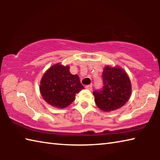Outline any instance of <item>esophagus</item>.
<instances>
[{
    "label": "esophagus",
    "mask_w": 160,
    "mask_h": 160,
    "mask_svg": "<svg viewBox=\"0 0 160 160\" xmlns=\"http://www.w3.org/2000/svg\"><path fill=\"white\" fill-rule=\"evenodd\" d=\"M85 88L88 89V90H92V86L91 85H86L85 86Z\"/></svg>",
    "instance_id": "34e87169"
}]
</instances>
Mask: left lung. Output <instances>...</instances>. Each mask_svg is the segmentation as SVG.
I'll return each instance as SVG.
<instances>
[{
  "instance_id": "8db88e82",
  "label": "left lung",
  "mask_w": 160,
  "mask_h": 160,
  "mask_svg": "<svg viewBox=\"0 0 160 160\" xmlns=\"http://www.w3.org/2000/svg\"><path fill=\"white\" fill-rule=\"evenodd\" d=\"M101 90L93 92L94 101L100 109L112 112L122 107L131 95V84L128 75L120 67H104Z\"/></svg>"
}]
</instances>
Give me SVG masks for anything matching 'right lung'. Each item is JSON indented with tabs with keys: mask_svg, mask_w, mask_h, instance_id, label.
<instances>
[{
	"mask_svg": "<svg viewBox=\"0 0 160 160\" xmlns=\"http://www.w3.org/2000/svg\"><path fill=\"white\" fill-rule=\"evenodd\" d=\"M78 75L70 72V67L57 63L46 71L40 82L42 96L48 104L56 108L68 107L75 94L83 90Z\"/></svg>",
	"mask_w": 160,
	"mask_h": 160,
	"instance_id": "add662e5",
	"label": "right lung"
}]
</instances>
